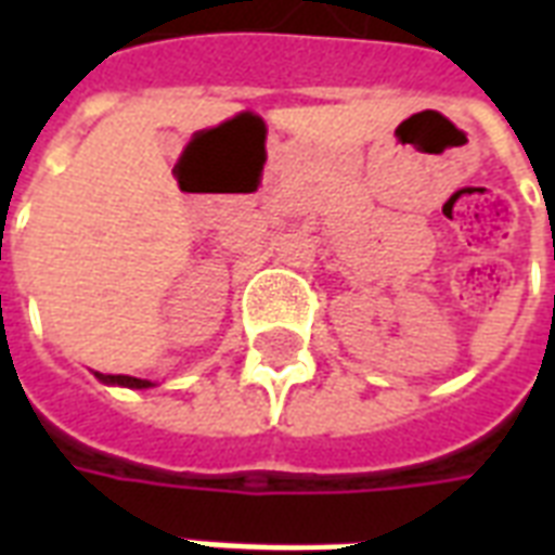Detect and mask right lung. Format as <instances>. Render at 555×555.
<instances>
[{
  "mask_svg": "<svg viewBox=\"0 0 555 555\" xmlns=\"http://www.w3.org/2000/svg\"><path fill=\"white\" fill-rule=\"evenodd\" d=\"M94 377H98L100 383H106V386H120V388H152L155 386L152 379L129 377V374H100V371H94Z\"/></svg>",
  "mask_w": 555,
  "mask_h": 555,
  "instance_id": "obj_1",
  "label": "right lung"
}]
</instances>
